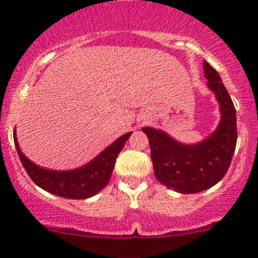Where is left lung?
<instances>
[{
  "instance_id": "8db88e82",
  "label": "left lung",
  "mask_w": 258,
  "mask_h": 258,
  "mask_svg": "<svg viewBox=\"0 0 258 258\" xmlns=\"http://www.w3.org/2000/svg\"><path fill=\"white\" fill-rule=\"evenodd\" d=\"M207 86L219 103L220 121L216 131L198 143L185 144L161 130L143 127L151 144V157L158 181L180 194H197L224 177L236 147V111L222 78L203 62Z\"/></svg>"
}]
</instances>
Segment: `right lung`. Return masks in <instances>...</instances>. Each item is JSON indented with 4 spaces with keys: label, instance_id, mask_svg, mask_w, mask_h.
Here are the masks:
<instances>
[{
    "label": "right lung",
    "instance_id": "1",
    "mask_svg": "<svg viewBox=\"0 0 258 258\" xmlns=\"http://www.w3.org/2000/svg\"><path fill=\"white\" fill-rule=\"evenodd\" d=\"M131 135L132 132L122 135L115 142L106 147L94 159L90 160L86 165L72 170H52L36 165L32 160L28 159L19 148L16 128H14L13 137L19 159L23 164L25 171L39 187L63 198L86 200L99 194L109 183L116 158L118 153L122 151L124 143Z\"/></svg>",
    "mask_w": 258,
    "mask_h": 258
}]
</instances>
